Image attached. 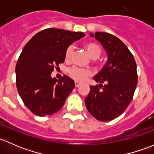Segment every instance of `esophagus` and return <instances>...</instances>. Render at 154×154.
<instances>
[{"instance_id":"1","label":"esophagus","mask_w":154,"mask_h":154,"mask_svg":"<svg viewBox=\"0 0 154 154\" xmlns=\"http://www.w3.org/2000/svg\"><path fill=\"white\" fill-rule=\"evenodd\" d=\"M74 83H75V87H78L80 84H81V83H80V82H78V81H75L74 82Z\"/></svg>"}]
</instances>
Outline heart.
<instances>
[{
    "mask_svg": "<svg viewBox=\"0 0 154 154\" xmlns=\"http://www.w3.org/2000/svg\"><path fill=\"white\" fill-rule=\"evenodd\" d=\"M85 48L86 49L88 55L92 60H96L100 57L101 54V48L96 43H86L85 45ZM74 51V47L72 45L68 46L66 51V59L69 60L71 57ZM68 74L71 77L77 80H84L88 76L91 74V71L86 68H81L78 67H72L68 69Z\"/></svg>",
    "mask_w": 154,
    "mask_h": 154,
    "instance_id": "heart-1",
    "label": "heart"
}]
</instances>
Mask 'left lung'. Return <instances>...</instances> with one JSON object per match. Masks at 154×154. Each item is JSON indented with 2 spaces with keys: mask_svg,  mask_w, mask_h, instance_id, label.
<instances>
[{
  "mask_svg": "<svg viewBox=\"0 0 154 154\" xmlns=\"http://www.w3.org/2000/svg\"><path fill=\"white\" fill-rule=\"evenodd\" d=\"M90 36L102 45L107 62L93 78L99 85L90 86L85 103L96 119L109 122L122 115L133 99L138 82L136 63L127 46L115 35L96 32L90 33Z\"/></svg>",
  "mask_w": 154,
  "mask_h": 154,
  "instance_id": "left-lung-1",
  "label": "left lung"
}]
</instances>
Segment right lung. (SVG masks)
<instances>
[{
  "mask_svg": "<svg viewBox=\"0 0 154 154\" xmlns=\"http://www.w3.org/2000/svg\"><path fill=\"white\" fill-rule=\"evenodd\" d=\"M83 36L82 32L48 28L33 35L23 48L15 67L16 86L33 114L51 116L64 105L74 81L66 75L57 80L51 73L64 63L68 46Z\"/></svg>",
  "mask_w": 154,
  "mask_h": 154,
  "instance_id": "right-lung-1",
  "label": "right lung"
}]
</instances>
